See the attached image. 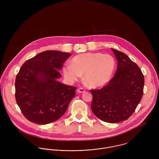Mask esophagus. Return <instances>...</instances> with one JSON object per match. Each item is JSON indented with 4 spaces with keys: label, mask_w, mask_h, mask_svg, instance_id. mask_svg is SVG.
I'll use <instances>...</instances> for the list:
<instances>
[{
    "label": "esophagus",
    "mask_w": 159,
    "mask_h": 159,
    "mask_svg": "<svg viewBox=\"0 0 159 159\" xmlns=\"http://www.w3.org/2000/svg\"><path fill=\"white\" fill-rule=\"evenodd\" d=\"M77 92H78V93H83V92H84V89H83V88H79V89L77 90Z\"/></svg>",
    "instance_id": "obj_1"
}]
</instances>
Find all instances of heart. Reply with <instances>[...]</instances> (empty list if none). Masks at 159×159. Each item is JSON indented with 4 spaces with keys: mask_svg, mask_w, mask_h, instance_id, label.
Instances as JSON below:
<instances>
[{
    "mask_svg": "<svg viewBox=\"0 0 159 159\" xmlns=\"http://www.w3.org/2000/svg\"><path fill=\"white\" fill-rule=\"evenodd\" d=\"M115 61L110 54L86 52L75 56L71 63L63 67V73L69 81L78 80L84 74L88 86L97 88L105 85L110 80L115 68Z\"/></svg>",
    "mask_w": 159,
    "mask_h": 159,
    "instance_id": "1",
    "label": "heart"
}]
</instances>
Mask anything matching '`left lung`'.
Segmentation results:
<instances>
[{
  "label": "left lung",
  "instance_id": "left-lung-1",
  "mask_svg": "<svg viewBox=\"0 0 159 159\" xmlns=\"http://www.w3.org/2000/svg\"><path fill=\"white\" fill-rule=\"evenodd\" d=\"M117 67L113 78L99 90H91V110L100 120L109 123L124 121L139 103L144 84L139 67L125 53L111 48Z\"/></svg>",
  "mask_w": 159,
  "mask_h": 159
}]
</instances>
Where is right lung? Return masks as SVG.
<instances>
[{
  "label": "right lung",
  "mask_w": 159,
  "mask_h": 159,
  "mask_svg": "<svg viewBox=\"0 0 159 159\" xmlns=\"http://www.w3.org/2000/svg\"><path fill=\"white\" fill-rule=\"evenodd\" d=\"M70 53L46 51L25 61L15 80L16 101L29 121L45 125L66 113L76 88L58 81Z\"/></svg>",
  "instance_id": "1"
}]
</instances>
